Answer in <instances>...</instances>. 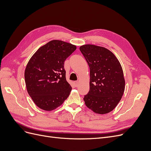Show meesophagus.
<instances>
[{
    "label": "esophagus",
    "mask_w": 151,
    "mask_h": 151,
    "mask_svg": "<svg viewBox=\"0 0 151 151\" xmlns=\"http://www.w3.org/2000/svg\"><path fill=\"white\" fill-rule=\"evenodd\" d=\"M79 83L78 81L75 82V86H76V87H78V86H79Z\"/></svg>",
    "instance_id": "34e87169"
}]
</instances>
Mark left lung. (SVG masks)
<instances>
[{
  "label": "left lung",
  "instance_id": "left-lung-1",
  "mask_svg": "<svg viewBox=\"0 0 151 151\" xmlns=\"http://www.w3.org/2000/svg\"><path fill=\"white\" fill-rule=\"evenodd\" d=\"M79 49L90 68L89 91L84 98L86 106L96 113H108L117 106L125 91L120 63L104 47L84 45Z\"/></svg>",
  "mask_w": 151,
  "mask_h": 151
}]
</instances>
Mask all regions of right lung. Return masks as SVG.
<instances>
[{
  "label": "right lung",
  "mask_w": 151,
  "mask_h": 151,
  "mask_svg": "<svg viewBox=\"0 0 151 151\" xmlns=\"http://www.w3.org/2000/svg\"><path fill=\"white\" fill-rule=\"evenodd\" d=\"M76 46L61 40L50 41L36 51L24 72L26 89L35 104L52 111L64 102L72 88L66 81L64 62Z\"/></svg>",
  "instance_id": "1"
}]
</instances>
